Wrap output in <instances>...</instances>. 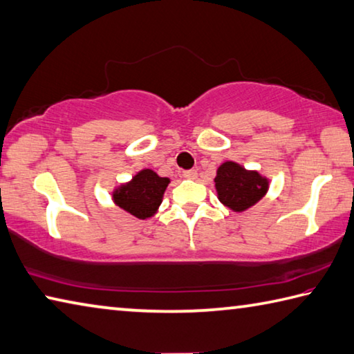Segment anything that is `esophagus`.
Wrapping results in <instances>:
<instances>
[{
    "instance_id": "obj_1",
    "label": "esophagus",
    "mask_w": 354,
    "mask_h": 354,
    "mask_svg": "<svg viewBox=\"0 0 354 354\" xmlns=\"http://www.w3.org/2000/svg\"><path fill=\"white\" fill-rule=\"evenodd\" d=\"M183 176L187 178V179H195L198 176V171L196 170H185L183 173Z\"/></svg>"
}]
</instances>
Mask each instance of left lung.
Listing matches in <instances>:
<instances>
[{
  "instance_id": "left-lung-1",
  "label": "left lung",
  "mask_w": 354,
  "mask_h": 354,
  "mask_svg": "<svg viewBox=\"0 0 354 354\" xmlns=\"http://www.w3.org/2000/svg\"><path fill=\"white\" fill-rule=\"evenodd\" d=\"M214 183L220 203L236 214L252 207L269 190L266 176L257 170L244 169L235 160H226L218 167Z\"/></svg>"
}]
</instances>
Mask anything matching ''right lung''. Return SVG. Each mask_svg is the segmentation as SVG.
<instances>
[{
  "label": "right lung",
  "instance_id": "1",
  "mask_svg": "<svg viewBox=\"0 0 354 354\" xmlns=\"http://www.w3.org/2000/svg\"><path fill=\"white\" fill-rule=\"evenodd\" d=\"M169 178H160L151 169H142L130 181L122 183L113 190L114 204L139 220L155 216L162 203Z\"/></svg>",
  "mask_w": 354,
  "mask_h": 354
}]
</instances>
